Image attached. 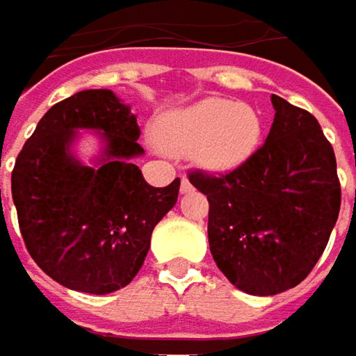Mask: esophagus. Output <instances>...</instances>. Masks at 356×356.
Instances as JSON below:
<instances>
[{"label":"esophagus","mask_w":356,"mask_h":356,"mask_svg":"<svg viewBox=\"0 0 356 356\" xmlns=\"http://www.w3.org/2000/svg\"><path fill=\"white\" fill-rule=\"evenodd\" d=\"M181 191H183V193L191 191V183H189V179L187 177H181Z\"/></svg>","instance_id":"1"}]
</instances>
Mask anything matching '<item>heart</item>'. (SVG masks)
<instances>
[{
	"label": "heart",
	"instance_id": "1",
	"mask_svg": "<svg viewBox=\"0 0 356 356\" xmlns=\"http://www.w3.org/2000/svg\"><path fill=\"white\" fill-rule=\"evenodd\" d=\"M159 136L171 150L193 154L210 169H233L255 150L259 119L248 105L206 99L167 115Z\"/></svg>",
	"mask_w": 356,
	"mask_h": 356
}]
</instances>
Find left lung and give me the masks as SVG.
<instances>
[{
  "mask_svg": "<svg viewBox=\"0 0 356 356\" xmlns=\"http://www.w3.org/2000/svg\"><path fill=\"white\" fill-rule=\"evenodd\" d=\"M268 140L227 173L191 169L210 204L208 243L218 270L249 295L303 282L327 245L340 212L334 148L318 119L272 95Z\"/></svg>",
  "mask_w": 356,
  "mask_h": 356,
  "instance_id": "1",
  "label": "left lung"
}]
</instances>
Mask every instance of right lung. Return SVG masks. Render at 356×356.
<instances>
[{
	"label": "right lung",
	"instance_id": "add662e5",
	"mask_svg": "<svg viewBox=\"0 0 356 356\" xmlns=\"http://www.w3.org/2000/svg\"><path fill=\"white\" fill-rule=\"evenodd\" d=\"M80 127L108 140V161L97 170L69 156ZM138 138L136 115L111 90H82L49 108L22 146L12 171L18 227L31 257L55 282L107 295L140 272L181 181L148 185L129 161L144 152Z\"/></svg>",
	"mask_w": 356,
	"mask_h": 356
}]
</instances>
